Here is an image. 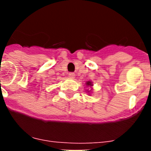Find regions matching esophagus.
Wrapping results in <instances>:
<instances>
[{
    "mask_svg": "<svg viewBox=\"0 0 151 151\" xmlns=\"http://www.w3.org/2000/svg\"><path fill=\"white\" fill-rule=\"evenodd\" d=\"M68 75H69V78H75V76H76V75H75L74 73H69V74Z\"/></svg>",
    "mask_w": 151,
    "mask_h": 151,
    "instance_id": "esophagus-1",
    "label": "esophagus"
}]
</instances>
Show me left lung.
Instances as JSON below:
<instances>
[{
	"label": "left lung",
	"instance_id": "left-lung-1",
	"mask_svg": "<svg viewBox=\"0 0 151 151\" xmlns=\"http://www.w3.org/2000/svg\"><path fill=\"white\" fill-rule=\"evenodd\" d=\"M87 85H90V86H91V83L90 82H87Z\"/></svg>",
	"mask_w": 151,
	"mask_h": 151
}]
</instances>
